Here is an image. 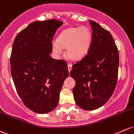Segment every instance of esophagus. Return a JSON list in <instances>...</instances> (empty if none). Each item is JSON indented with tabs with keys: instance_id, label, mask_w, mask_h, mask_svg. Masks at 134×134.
Segmentation results:
<instances>
[{
	"instance_id": "obj_1",
	"label": "esophagus",
	"mask_w": 134,
	"mask_h": 134,
	"mask_svg": "<svg viewBox=\"0 0 134 134\" xmlns=\"http://www.w3.org/2000/svg\"><path fill=\"white\" fill-rule=\"evenodd\" d=\"M68 69L69 72H70L71 70L72 69V66H71V64H70V63H68Z\"/></svg>"
}]
</instances>
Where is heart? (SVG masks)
<instances>
[{"mask_svg":"<svg viewBox=\"0 0 134 134\" xmlns=\"http://www.w3.org/2000/svg\"><path fill=\"white\" fill-rule=\"evenodd\" d=\"M92 40V34L87 27L70 28L60 33L57 42L53 43V50L60 54V46L67 47V55L73 60H79L87 54Z\"/></svg>","mask_w":134,"mask_h":134,"instance_id":"b5f03b06","label":"heart"}]
</instances>
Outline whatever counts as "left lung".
Masks as SVG:
<instances>
[{"label":"left lung","mask_w":134,"mask_h":134,"mask_svg":"<svg viewBox=\"0 0 134 134\" xmlns=\"http://www.w3.org/2000/svg\"><path fill=\"white\" fill-rule=\"evenodd\" d=\"M89 23L92 34L88 53L72 66L70 74L75 81L73 94L77 105L94 110L104 105L115 91L119 57L110 32L95 21Z\"/></svg>","instance_id":"8db88e82"}]
</instances>
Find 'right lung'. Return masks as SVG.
Masks as SVG:
<instances>
[{
    "label": "right lung",
    "mask_w": 134,
    "mask_h": 134,
    "mask_svg": "<svg viewBox=\"0 0 134 134\" xmlns=\"http://www.w3.org/2000/svg\"><path fill=\"white\" fill-rule=\"evenodd\" d=\"M63 23L56 19L30 23L17 35L12 46L10 66L19 98L32 111L45 114L55 109L67 63L50 57L52 40Z\"/></svg>",
    "instance_id": "add662e5"
}]
</instances>
